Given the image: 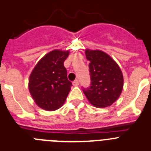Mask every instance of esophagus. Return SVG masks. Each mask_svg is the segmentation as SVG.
I'll return each mask as SVG.
<instances>
[{"instance_id": "34e87169", "label": "esophagus", "mask_w": 151, "mask_h": 151, "mask_svg": "<svg viewBox=\"0 0 151 151\" xmlns=\"http://www.w3.org/2000/svg\"><path fill=\"white\" fill-rule=\"evenodd\" d=\"M79 84H80V83H79V81L77 80H75L74 82H73V86H77Z\"/></svg>"}]
</instances>
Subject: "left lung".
I'll list each match as a JSON object with an SVG mask.
<instances>
[{
  "mask_svg": "<svg viewBox=\"0 0 151 151\" xmlns=\"http://www.w3.org/2000/svg\"><path fill=\"white\" fill-rule=\"evenodd\" d=\"M85 53L90 62L91 86L83 88V93L95 107L109 106L118 100L123 89L122 70L115 60L102 50L86 49Z\"/></svg>",
  "mask_w": 151,
  "mask_h": 151,
  "instance_id": "left-lung-1",
  "label": "left lung"
}]
</instances>
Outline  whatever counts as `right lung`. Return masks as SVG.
<instances>
[{"mask_svg": "<svg viewBox=\"0 0 151 151\" xmlns=\"http://www.w3.org/2000/svg\"><path fill=\"white\" fill-rule=\"evenodd\" d=\"M68 55V50L49 52L38 62L29 75V93L38 106L45 110L60 109L71 90L72 83L68 80L64 66Z\"/></svg>", "mask_w": 151, "mask_h": 151, "instance_id": "1", "label": "right lung"}]
</instances>
